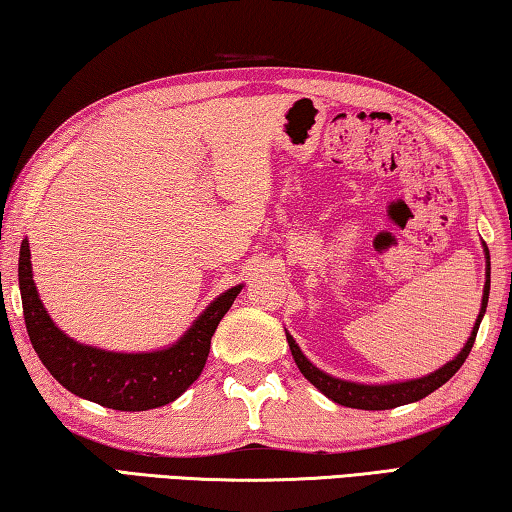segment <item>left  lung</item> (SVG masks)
I'll return each instance as SVG.
<instances>
[{"label":"left lung","mask_w":512,"mask_h":512,"mask_svg":"<svg viewBox=\"0 0 512 512\" xmlns=\"http://www.w3.org/2000/svg\"><path fill=\"white\" fill-rule=\"evenodd\" d=\"M485 258H488V272H485V288H483V301H481V313L479 320L474 324V331L469 335V340L465 342V347L460 354L449 360L445 367L435 370L433 374L424 376V379H415V381H404V383H388V385H363V383H351V381H340L333 379V376L324 374L322 370L308 360L301 349L297 347V342L292 340V335L286 333L288 345L292 351V358L299 367V372L311 381L322 395L329 397L331 401L340 406H349V408H360V410H388V408H397L404 404H413V401H420L424 397H429L433 390H438L440 385H445L451 376H454L460 365L465 363V358L469 356V351L474 347L476 333H479V326L483 320L485 308H488V297H490V251L485 247Z\"/></svg>","instance_id":"8db88e82"}]
</instances>
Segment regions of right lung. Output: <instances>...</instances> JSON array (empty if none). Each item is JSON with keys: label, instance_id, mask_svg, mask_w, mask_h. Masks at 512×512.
<instances>
[{"label": "right lung", "instance_id": "add662e5", "mask_svg": "<svg viewBox=\"0 0 512 512\" xmlns=\"http://www.w3.org/2000/svg\"><path fill=\"white\" fill-rule=\"evenodd\" d=\"M29 242L20 247V295L33 349L54 379L72 395L113 410L161 408L181 397L206 365L211 338L242 286L226 290L201 313L177 345L152 354H115L79 345L56 329L38 299Z\"/></svg>", "mask_w": 512, "mask_h": 512}]
</instances>
